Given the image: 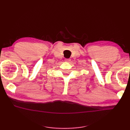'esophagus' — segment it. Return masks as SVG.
<instances>
[{
    "instance_id": "obj_1",
    "label": "esophagus",
    "mask_w": 130,
    "mask_h": 130,
    "mask_svg": "<svg viewBox=\"0 0 130 130\" xmlns=\"http://www.w3.org/2000/svg\"><path fill=\"white\" fill-rule=\"evenodd\" d=\"M65 61H67V62H70V61H71V59H70V58H67V59H66Z\"/></svg>"
}]
</instances>
